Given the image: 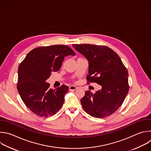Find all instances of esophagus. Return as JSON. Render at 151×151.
Listing matches in <instances>:
<instances>
[{"mask_svg":"<svg viewBox=\"0 0 151 151\" xmlns=\"http://www.w3.org/2000/svg\"><path fill=\"white\" fill-rule=\"evenodd\" d=\"M78 88L75 85H70L69 86V90H76Z\"/></svg>","mask_w":151,"mask_h":151,"instance_id":"obj_1","label":"esophagus"}]
</instances>
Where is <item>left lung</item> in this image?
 Instances as JSON below:
<instances>
[{
  "label": "left lung",
  "mask_w": 151,
  "mask_h": 151,
  "mask_svg": "<svg viewBox=\"0 0 151 151\" xmlns=\"http://www.w3.org/2000/svg\"><path fill=\"white\" fill-rule=\"evenodd\" d=\"M88 62L87 79L102 88L92 93L85 91L81 103L92 117L104 118L122 106L129 92V73L119 56L110 48L91 44H72Z\"/></svg>",
  "instance_id": "left-lung-1"
}]
</instances>
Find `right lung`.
<instances>
[{
    "label": "right lung",
    "mask_w": 151,
    "mask_h": 151,
    "mask_svg": "<svg viewBox=\"0 0 151 151\" xmlns=\"http://www.w3.org/2000/svg\"><path fill=\"white\" fill-rule=\"evenodd\" d=\"M69 55L75 53L67 45L39 47L31 50L20 63L18 91L25 106L36 115L52 116L63 106L69 87L62 85L53 90L46 81L52 72L60 69L64 58Z\"/></svg>",
    "instance_id": "right-lung-1"
}]
</instances>
